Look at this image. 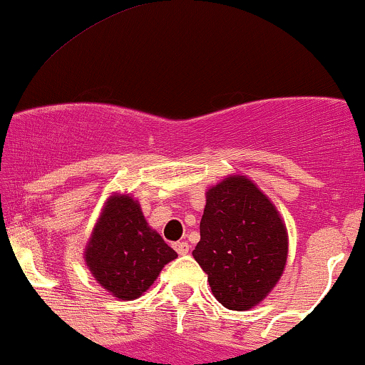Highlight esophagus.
Returning <instances> with one entry per match:
<instances>
[{"label":"esophagus","mask_w":365,"mask_h":365,"mask_svg":"<svg viewBox=\"0 0 365 365\" xmlns=\"http://www.w3.org/2000/svg\"><path fill=\"white\" fill-rule=\"evenodd\" d=\"M174 249L178 250V254H181V256L190 252V245H187V242H175Z\"/></svg>","instance_id":"obj_1"}]
</instances>
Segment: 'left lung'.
Segmentation results:
<instances>
[{
  "mask_svg": "<svg viewBox=\"0 0 365 365\" xmlns=\"http://www.w3.org/2000/svg\"><path fill=\"white\" fill-rule=\"evenodd\" d=\"M287 250L280 214L250 179L230 175L207 190L193 257L222 307L244 312L261 303L280 280Z\"/></svg>",
  "mask_w": 365,
  "mask_h": 365,
  "instance_id": "left-lung-1",
  "label": "left lung"
}]
</instances>
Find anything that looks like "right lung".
<instances>
[{"label": "right lung", "instance_id": "add662e5", "mask_svg": "<svg viewBox=\"0 0 365 365\" xmlns=\"http://www.w3.org/2000/svg\"><path fill=\"white\" fill-rule=\"evenodd\" d=\"M175 257L178 252L148 226L139 202L130 195L108 198L85 247L90 273L123 301L146 292L163 266Z\"/></svg>", "mask_w": 365, "mask_h": 365}]
</instances>
